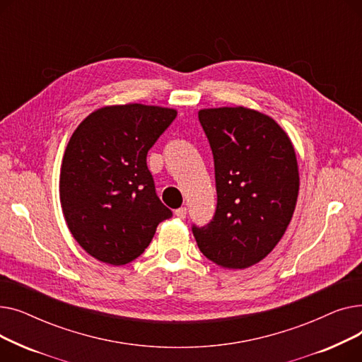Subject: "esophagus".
I'll return each instance as SVG.
<instances>
[{
  "label": "esophagus",
  "instance_id": "1",
  "mask_svg": "<svg viewBox=\"0 0 362 362\" xmlns=\"http://www.w3.org/2000/svg\"><path fill=\"white\" fill-rule=\"evenodd\" d=\"M175 214H176L179 218H185L186 214H187V208H186V206H180V208H177V210L175 211Z\"/></svg>",
  "mask_w": 362,
  "mask_h": 362
}]
</instances>
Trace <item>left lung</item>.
<instances>
[{
	"instance_id": "1",
	"label": "left lung",
	"mask_w": 362,
	"mask_h": 362,
	"mask_svg": "<svg viewBox=\"0 0 362 362\" xmlns=\"http://www.w3.org/2000/svg\"><path fill=\"white\" fill-rule=\"evenodd\" d=\"M198 119L213 151L217 206L210 223L192 224V233L220 267H251L273 251L293 216L295 149L272 117L254 110L208 108Z\"/></svg>"
}]
</instances>
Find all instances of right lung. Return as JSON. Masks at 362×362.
<instances>
[{
	"label": "right lung",
	"mask_w": 362,
	"mask_h": 362,
	"mask_svg": "<svg viewBox=\"0 0 362 362\" xmlns=\"http://www.w3.org/2000/svg\"><path fill=\"white\" fill-rule=\"evenodd\" d=\"M176 116L171 108L114 105L93 111L74 130L60 199L73 238L93 258L111 265L133 261L173 216L156 192L146 154Z\"/></svg>",
	"instance_id": "right-lung-1"
}]
</instances>
